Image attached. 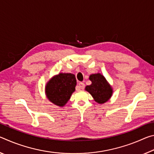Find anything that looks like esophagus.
Here are the masks:
<instances>
[{
    "instance_id": "obj_1",
    "label": "esophagus",
    "mask_w": 154,
    "mask_h": 154,
    "mask_svg": "<svg viewBox=\"0 0 154 154\" xmlns=\"http://www.w3.org/2000/svg\"><path fill=\"white\" fill-rule=\"evenodd\" d=\"M79 88H80V89H82V90L84 89L85 84L83 82H79Z\"/></svg>"
}]
</instances>
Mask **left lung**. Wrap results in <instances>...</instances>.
<instances>
[{"label": "left lung", "instance_id": "1", "mask_svg": "<svg viewBox=\"0 0 154 154\" xmlns=\"http://www.w3.org/2000/svg\"><path fill=\"white\" fill-rule=\"evenodd\" d=\"M92 84L87 85L85 90L89 92L96 103L103 104L108 101L113 94V89L105 77L100 73L90 75Z\"/></svg>", "mask_w": 154, "mask_h": 154}]
</instances>
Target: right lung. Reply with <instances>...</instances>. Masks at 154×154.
<instances>
[{
    "label": "right lung",
    "mask_w": 154,
    "mask_h": 154,
    "mask_svg": "<svg viewBox=\"0 0 154 154\" xmlns=\"http://www.w3.org/2000/svg\"><path fill=\"white\" fill-rule=\"evenodd\" d=\"M77 80L72 73H59L47 83L45 94L48 100L54 105L63 106L75 92Z\"/></svg>",
    "instance_id": "right-lung-1"
}]
</instances>
